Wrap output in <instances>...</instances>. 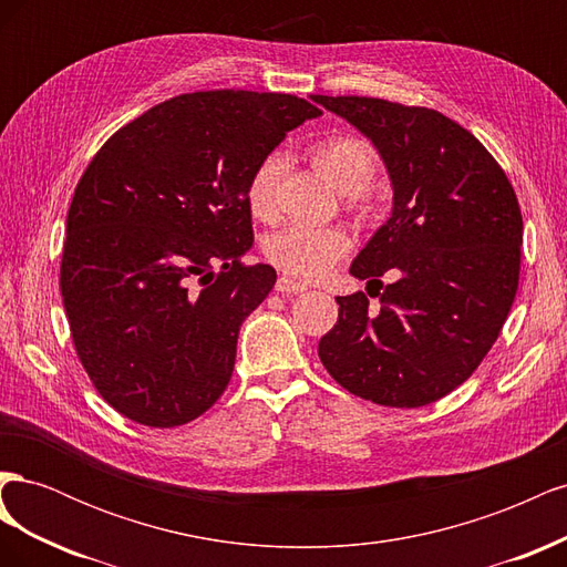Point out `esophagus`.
I'll list each match as a JSON object with an SVG mask.
<instances>
[{"label":"esophagus","mask_w":567,"mask_h":567,"mask_svg":"<svg viewBox=\"0 0 567 567\" xmlns=\"http://www.w3.org/2000/svg\"><path fill=\"white\" fill-rule=\"evenodd\" d=\"M274 288H277L279 293H305V290H307L305 284L293 281L290 277H286V274H284V277L277 279V286H274Z\"/></svg>","instance_id":"1"}]
</instances>
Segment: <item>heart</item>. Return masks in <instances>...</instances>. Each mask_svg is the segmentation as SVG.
<instances>
[{
	"instance_id": "obj_1",
	"label": "heart",
	"mask_w": 567,
	"mask_h": 567,
	"mask_svg": "<svg viewBox=\"0 0 567 567\" xmlns=\"http://www.w3.org/2000/svg\"><path fill=\"white\" fill-rule=\"evenodd\" d=\"M312 163L321 177L336 188L354 194L373 177L375 153L357 136L336 134L326 136L310 148ZM281 156H267L250 175L246 200L257 219H271L277 215V184L281 177ZM350 248V238L333 227H305L293 225L274 234L265 244V255L290 277L317 279L329 271Z\"/></svg>"
}]
</instances>
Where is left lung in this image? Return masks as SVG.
Listing matches in <instances>:
<instances>
[{"label": "left lung", "instance_id": "left-lung-1", "mask_svg": "<svg viewBox=\"0 0 567 567\" xmlns=\"http://www.w3.org/2000/svg\"><path fill=\"white\" fill-rule=\"evenodd\" d=\"M315 104L348 120L379 151L392 186L385 225L350 274L379 281V307L336 298L319 359L348 392L383 406L437 402L483 362L518 290L523 217L504 169L475 136L431 109L369 96ZM371 296V293H369Z\"/></svg>", "mask_w": 567, "mask_h": 567}]
</instances>
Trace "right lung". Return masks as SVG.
<instances>
[{"label":"right lung","mask_w":567,"mask_h":567,"mask_svg":"<svg viewBox=\"0 0 567 567\" xmlns=\"http://www.w3.org/2000/svg\"><path fill=\"white\" fill-rule=\"evenodd\" d=\"M321 111L293 94H182L117 130L68 210L61 296L80 362L115 411L198 419L229 385L238 329L277 281L246 267V188L286 132Z\"/></svg>","instance_id":"obj_1"}]
</instances>
